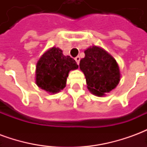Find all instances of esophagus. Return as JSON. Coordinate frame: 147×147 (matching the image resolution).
<instances>
[{
	"label": "esophagus",
	"mask_w": 147,
	"mask_h": 147,
	"mask_svg": "<svg viewBox=\"0 0 147 147\" xmlns=\"http://www.w3.org/2000/svg\"><path fill=\"white\" fill-rule=\"evenodd\" d=\"M75 60H76V61L77 64H80V57H76L75 58Z\"/></svg>",
	"instance_id": "esophagus-1"
}]
</instances>
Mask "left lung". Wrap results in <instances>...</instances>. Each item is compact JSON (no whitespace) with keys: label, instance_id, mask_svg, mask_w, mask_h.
Here are the masks:
<instances>
[{"label":"left lung","instance_id":"left-lung-1","mask_svg":"<svg viewBox=\"0 0 147 147\" xmlns=\"http://www.w3.org/2000/svg\"><path fill=\"white\" fill-rule=\"evenodd\" d=\"M80 68L85 75L87 88L96 96H103L115 89L120 80V68L109 53L98 46L84 51Z\"/></svg>","mask_w":147,"mask_h":147}]
</instances>
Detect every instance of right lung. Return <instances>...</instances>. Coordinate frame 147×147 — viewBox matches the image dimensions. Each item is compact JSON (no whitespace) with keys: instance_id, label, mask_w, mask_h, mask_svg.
Returning a JSON list of instances; mask_svg holds the SVG:
<instances>
[{"instance_id":"add662e5","label":"right lung","mask_w":147,"mask_h":147,"mask_svg":"<svg viewBox=\"0 0 147 147\" xmlns=\"http://www.w3.org/2000/svg\"><path fill=\"white\" fill-rule=\"evenodd\" d=\"M78 68L76 62L69 56H64L61 49H49L40 57L36 65L35 80L38 87L56 94L66 86L69 71Z\"/></svg>"}]
</instances>
